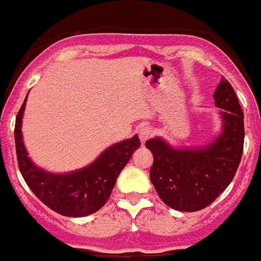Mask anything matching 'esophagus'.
<instances>
[{
  "instance_id": "34e87169",
  "label": "esophagus",
  "mask_w": 261,
  "mask_h": 261,
  "mask_svg": "<svg viewBox=\"0 0 261 261\" xmlns=\"http://www.w3.org/2000/svg\"><path fill=\"white\" fill-rule=\"evenodd\" d=\"M153 136V130L149 125H143L139 129V137L141 140V143H145L146 140L150 139Z\"/></svg>"
}]
</instances>
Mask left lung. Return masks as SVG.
<instances>
[{"mask_svg":"<svg viewBox=\"0 0 261 261\" xmlns=\"http://www.w3.org/2000/svg\"><path fill=\"white\" fill-rule=\"evenodd\" d=\"M213 98L221 109L223 132L212 144L177 149L160 137L145 143L153 154L150 181L160 199L176 211L196 212L212 204L231 184L242 160L244 115L227 80H221Z\"/></svg>","mask_w":261,"mask_h":261,"instance_id":"obj_1","label":"left lung"}]
</instances>
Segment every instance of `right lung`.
Segmentation results:
<instances>
[{
  "mask_svg": "<svg viewBox=\"0 0 261 261\" xmlns=\"http://www.w3.org/2000/svg\"><path fill=\"white\" fill-rule=\"evenodd\" d=\"M25 102L27 98L16 117L14 140L19 172L30 191L62 216L83 217L97 212L109 199L122 168L141 145L139 136L109 146L83 169L70 173H50L36 167L28 157L21 133Z\"/></svg>",
  "mask_w": 261,
  "mask_h": 261,
  "instance_id": "obj_1",
  "label": "right lung"
}]
</instances>
